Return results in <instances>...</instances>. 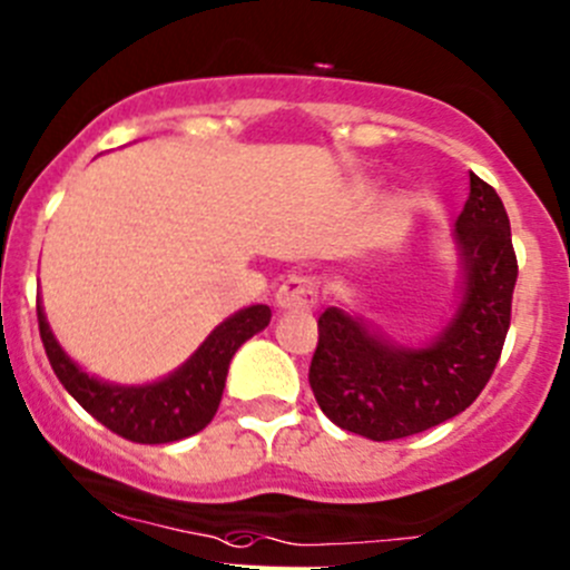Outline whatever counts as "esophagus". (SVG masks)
<instances>
[{"mask_svg": "<svg viewBox=\"0 0 570 570\" xmlns=\"http://www.w3.org/2000/svg\"><path fill=\"white\" fill-rule=\"evenodd\" d=\"M318 299L316 278L311 275H289L275 292V305L281 311H311Z\"/></svg>", "mask_w": 570, "mask_h": 570, "instance_id": "1", "label": "esophagus"}]
</instances>
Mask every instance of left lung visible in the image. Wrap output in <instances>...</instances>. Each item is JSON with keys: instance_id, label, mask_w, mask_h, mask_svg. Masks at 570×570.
Segmentation results:
<instances>
[{"instance_id": "obj_1", "label": "left lung", "mask_w": 570, "mask_h": 570, "mask_svg": "<svg viewBox=\"0 0 570 570\" xmlns=\"http://www.w3.org/2000/svg\"><path fill=\"white\" fill-rule=\"evenodd\" d=\"M454 243L462 299L428 346H397L343 308L318 316L308 381L337 428L395 441L462 414L481 395L503 352L519 271L509 214L473 173Z\"/></svg>"}]
</instances>
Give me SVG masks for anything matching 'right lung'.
<instances>
[{"mask_svg": "<svg viewBox=\"0 0 570 570\" xmlns=\"http://www.w3.org/2000/svg\"><path fill=\"white\" fill-rule=\"evenodd\" d=\"M267 305H248L222 322L170 376L142 386L108 384L89 376L59 346L37 299L40 337L56 379L89 414L135 443H170L208 428L222 403L224 381L237 348L271 324Z\"/></svg>", "mask_w": 570, "mask_h": 570, "instance_id": "add662e5", "label": "right lung"}]
</instances>
